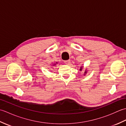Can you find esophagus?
Returning a JSON list of instances; mask_svg holds the SVG:
<instances>
[{
	"instance_id": "esophagus-1",
	"label": "esophagus",
	"mask_w": 126,
	"mask_h": 126,
	"mask_svg": "<svg viewBox=\"0 0 126 126\" xmlns=\"http://www.w3.org/2000/svg\"><path fill=\"white\" fill-rule=\"evenodd\" d=\"M64 63L66 64L69 65V64H70V62H71V61H70V60H67V61H64Z\"/></svg>"
}]
</instances>
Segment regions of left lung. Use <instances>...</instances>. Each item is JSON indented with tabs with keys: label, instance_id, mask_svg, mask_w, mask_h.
I'll return each instance as SVG.
<instances>
[{
	"label": "left lung",
	"instance_id": "8db88e82",
	"mask_svg": "<svg viewBox=\"0 0 126 126\" xmlns=\"http://www.w3.org/2000/svg\"><path fill=\"white\" fill-rule=\"evenodd\" d=\"M80 70H82V68H81V69H80ZM85 73H86V71H85Z\"/></svg>",
	"mask_w": 126,
	"mask_h": 126
}]
</instances>
